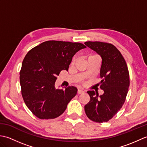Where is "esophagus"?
<instances>
[{
	"mask_svg": "<svg viewBox=\"0 0 147 147\" xmlns=\"http://www.w3.org/2000/svg\"><path fill=\"white\" fill-rule=\"evenodd\" d=\"M84 92V91L83 90H81V89H78V95H80V94H81V93H83Z\"/></svg>",
	"mask_w": 147,
	"mask_h": 147,
	"instance_id": "obj_1",
	"label": "esophagus"
}]
</instances>
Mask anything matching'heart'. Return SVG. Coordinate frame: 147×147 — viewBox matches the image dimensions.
I'll return each instance as SVG.
<instances>
[{"label":"heart","mask_w":147,"mask_h":147,"mask_svg":"<svg viewBox=\"0 0 147 147\" xmlns=\"http://www.w3.org/2000/svg\"><path fill=\"white\" fill-rule=\"evenodd\" d=\"M98 57V55H96V54H92V55H90L88 56V58H90V57ZM74 61H73V63H74Z\"/></svg>","instance_id":"heart-1"}]
</instances>
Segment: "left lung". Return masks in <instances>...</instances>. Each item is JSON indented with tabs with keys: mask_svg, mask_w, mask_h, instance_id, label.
<instances>
[{
	"mask_svg": "<svg viewBox=\"0 0 147 147\" xmlns=\"http://www.w3.org/2000/svg\"><path fill=\"white\" fill-rule=\"evenodd\" d=\"M85 44L101 56L100 88L104 92L100 96L94 91L87 92L90 100L85 105V113L96 123L107 122L126 100L130 82L128 68L119 51L111 43L88 41Z\"/></svg>",
	"mask_w": 147,
	"mask_h": 147,
	"instance_id": "8db88e82",
	"label": "left lung"
}]
</instances>
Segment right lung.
Masks as SVG:
<instances>
[{"label":"right lung","instance_id":"add662e5","mask_svg":"<svg viewBox=\"0 0 147 147\" xmlns=\"http://www.w3.org/2000/svg\"><path fill=\"white\" fill-rule=\"evenodd\" d=\"M85 47L78 42L49 40L27 53L20 73L21 94L35 116L52 119L65 111L78 90L73 86L55 89V81L62 70L68 71L74 54Z\"/></svg>","mask_w":147,"mask_h":147}]
</instances>
